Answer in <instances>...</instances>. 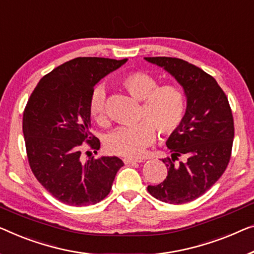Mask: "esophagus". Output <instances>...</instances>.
I'll return each mask as SVG.
<instances>
[{"instance_id": "esophagus-1", "label": "esophagus", "mask_w": 254, "mask_h": 254, "mask_svg": "<svg viewBox=\"0 0 254 254\" xmlns=\"http://www.w3.org/2000/svg\"><path fill=\"white\" fill-rule=\"evenodd\" d=\"M123 162L126 164H134V163H140L142 162L141 160H134V158H123Z\"/></svg>"}]
</instances>
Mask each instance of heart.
Segmentation results:
<instances>
[{
	"mask_svg": "<svg viewBox=\"0 0 254 254\" xmlns=\"http://www.w3.org/2000/svg\"><path fill=\"white\" fill-rule=\"evenodd\" d=\"M121 84L135 100L142 101L140 119L146 120L133 127H121L105 139L109 153L128 158L139 157L156 137L171 134L181 126L187 108V99L179 86H158L157 79L145 71H132L126 75ZM106 91L97 86L89 100V114L98 123L105 121Z\"/></svg>",
	"mask_w": 254,
	"mask_h": 254,
	"instance_id": "obj_1",
	"label": "heart"
}]
</instances>
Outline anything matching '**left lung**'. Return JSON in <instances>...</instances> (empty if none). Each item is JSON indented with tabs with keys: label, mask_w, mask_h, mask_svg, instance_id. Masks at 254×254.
I'll return each instance as SVG.
<instances>
[{
	"label": "left lung",
	"mask_w": 254,
	"mask_h": 254,
	"mask_svg": "<svg viewBox=\"0 0 254 254\" xmlns=\"http://www.w3.org/2000/svg\"><path fill=\"white\" fill-rule=\"evenodd\" d=\"M145 60L171 74L187 99L183 123L166 140L172 153L171 158L162 160L168 177L147 189L162 202H191L217 183L229 163L234 139L232 109L217 81L200 68L171 57H146ZM180 156L187 161L178 162Z\"/></svg>",
	"instance_id": "1"
}]
</instances>
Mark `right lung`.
Listing matches in <instances>:
<instances>
[{
  "label": "right lung",
  "instance_id": "right-lung-1",
  "mask_svg": "<svg viewBox=\"0 0 254 254\" xmlns=\"http://www.w3.org/2000/svg\"><path fill=\"white\" fill-rule=\"evenodd\" d=\"M127 59L78 57L40 79L22 119L26 151L34 176L60 202L86 206L109 194L124 163L119 157L81 161V146L100 141L90 132L89 100L94 85Z\"/></svg>",
  "mask_w": 254,
  "mask_h": 254
}]
</instances>
